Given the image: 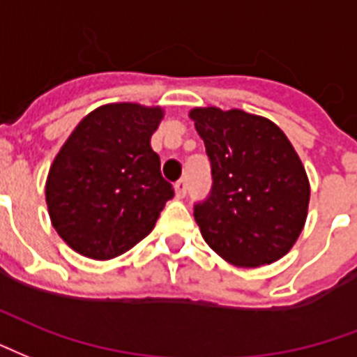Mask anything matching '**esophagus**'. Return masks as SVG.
<instances>
[{"label": "esophagus", "instance_id": "1", "mask_svg": "<svg viewBox=\"0 0 357 357\" xmlns=\"http://www.w3.org/2000/svg\"><path fill=\"white\" fill-rule=\"evenodd\" d=\"M186 192H188V182L182 178V181H178L175 184V196L178 197V199H182V197L186 196Z\"/></svg>", "mask_w": 357, "mask_h": 357}]
</instances>
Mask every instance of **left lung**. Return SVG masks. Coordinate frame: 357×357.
Listing matches in <instances>:
<instances>
[{"instance_id":"8db88e82","label":"left lung","mask_w":357,"mask_h":357,"mask_svg":"<svg viewBox=\"0 0 357 357\" xmlns=\"http://www.w3.org/2000/svg\"><path fill=\"white\" fill-rule=\"evenodd\" d=\"M211 161L213 186L194 205L207 245L236 266L282 259L303 232L310 184L285 132L270 119L215 106L190 112Z\"/></svg>"}]
</instances>
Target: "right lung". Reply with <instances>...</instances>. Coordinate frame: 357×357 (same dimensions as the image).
<instances>
[{"label":"right lung","mask_w":357,"mask_h":357,"mask_svg":"<svg viewBox=\"0 0 357 357\" xmlns=\"http://www.w3.org/2000/svg\"><path fill=\"white\" fill-rule=\"evenodd\" d=\"M163 110L104 104L77 123L45 182L49 217L75 253L95 261L123 255L152 232L175 190L150 146Z\"/></svg>","instance_id":"right-lung-1"}]
</instances>
